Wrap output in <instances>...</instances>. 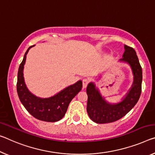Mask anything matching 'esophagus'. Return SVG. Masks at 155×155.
Instances as JSON below:
<instances>
[{"instance_id": "obj_1", "label": "esophagus", "mask_w": 155, "mask_h": 155, "mask_svg": "<svg viewBox=\"0 0 155 155\" xmlns=\"http://www.w3.org/2000/svg\"><path fill=\"white\" fill-rule=\"evenodd\" d=\"M88 83H89V80H88L87 78H84V79L83 80V89H84V88H86Z\"/></svg>"}]
</instances>
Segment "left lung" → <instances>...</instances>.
Masks as SVG:
<instances>
[{
	"label": "left lung",
	"instance_id": "8db88e82",
	"mask_svg": "<svg viewBox=\"0 0 155 155\" xmlns=\"http://www.w3.org/2000/svg\"><path fill=\"white\" fill-rule=\"evenodd\" d=\"M124 49L123 58L119 61L127 63L130 67L133 83L121 101L114 104L107 101L94 82L87 85V112L90 119L97 124H106L120 119L133 108L139 99L141 93L142 68L134 49L127 45H124Z\"/></svg>",
	"mask_w": 155,
	"mask_h": 155
}]
</instances>
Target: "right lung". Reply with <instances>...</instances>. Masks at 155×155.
Here are the masks:
<instances>
[{
  "label": "right lung",
  "mask_w": 155,
  "mask_h": 155,
  "mask_svg": "<svg viewBox=\"0 0 155 155\" xmlns=\"http://www.w3.org/2000/svg\"><path fill=\"white\" fill-rule=\"evenodd\" d=\"M34 46H30L28 49L19 66L16 85L17 93L21 104L29 114L36 119L47 122L58 121L65 116L71 101L81 90L82 81H78L77 83L69 85L50 97L41 98L32 94L26 86L23 70L26 56L30 48Z\"/></svg>",
  "instance_id": "add662e5"
}]
</instances>
